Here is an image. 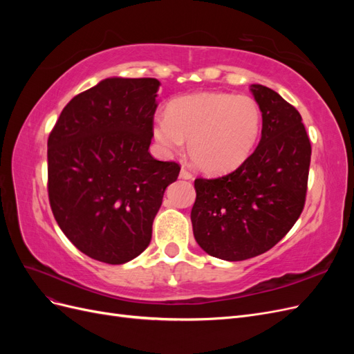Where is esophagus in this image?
Returning a JSON list of instances; mask_svg holds the SVG:
<instances>
[{"mask_svg":"<svg viewBox=\"0 0 354 354\" xmlns=\"http://www.w3.org/2000/svg\"><path fill=\"white\" fill-rule=\"evenodd\" d=\"M180 177L181 178H185V180H190L192 178V173L189 169H186V168H181V171H180Z\"/></svg>","mask_w":354,"mask_h":354,"instance_id":"obj_1","label":"esophagus"}]
</instances>
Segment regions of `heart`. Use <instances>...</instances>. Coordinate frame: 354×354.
Masks as SVG:
<instances>
[{
  "mask_svg": "<svg viewBox=\"0 0 354 354\" xmlns=\"http://www.w3.org/2000/svg\"><path fill=\"white\" fill-rule=\"evenodd\" d=\"M261 109L250 95L199 93L169 102L167 113L153 118L152 133L165 153L187 152L208 174L227 173L243 164L259 142Z\"/></svg>",
  "mask_w": 354,
  "mask_h": 354,
  "instance_id": "b5f03b06",
  "label": "heart"
}]
</instances>
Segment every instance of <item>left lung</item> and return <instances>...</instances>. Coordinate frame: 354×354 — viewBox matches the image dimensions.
Masks as SVG:
<instances>
[{
  "instance_id": "1",
  "label": "left lung",
  "mask_w": 354,
  "mask_h": 354,
  "mask_svg": "<svg viewBox=\"0 0 354 354\" xmlns=\"http://www.w3.org/2000/svg\"><path fill=\"white\" fill-rule=\"evenodd\" d=\"M263 116L261 140L233 173L196 178L190 212L198 245L226 261L260 255L279 242L306 202L312 146L301 115L272 88L251 85Z\"/></svg>"
}]
</instances>
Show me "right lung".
I'll use <instances>...</instances> for the list:
<instances>
[{"label":"right lung","instance_id":"right-lung-1","mask_svg":"<svg viewBox=\"0 0 354 354\" xmlns=\"http://www.w3.org/2000/svg\"><path fill=\"white\" fill-rule=\"evenodd\" d=\"M160 82L106 78L65 106L48 137V199L59 227L91 259L124 264L152 239L180 165L149 153Z\"/></svg>","mask_w":354,"mask_h":354}]
</instances>
